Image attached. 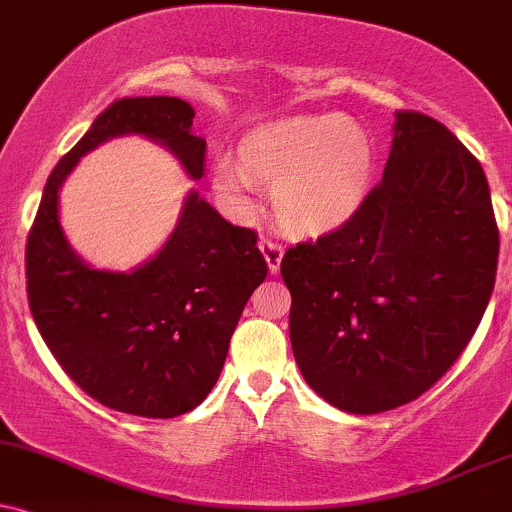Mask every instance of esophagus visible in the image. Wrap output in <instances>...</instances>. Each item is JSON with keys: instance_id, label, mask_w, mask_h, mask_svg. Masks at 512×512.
<instances>
[{"instance_id": "1", "label": "esophagus", "mask_w": 512, "mask_h": 512, "mask_svg": "<svg viewBox=\"0 0 512 512\" xmlns=\"http://www.w3.org/2000/svg\"><path fill=\"white\" fill-rule=\"evenodd\" d=\"M258 249H261L263 258H266L270 275H278L280 263H282V254H285V249H282L280 244L270 242V239H261V242H258Z\"/></svg>"}]
</instances>
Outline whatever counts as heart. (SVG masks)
Listing matches in <instances>:
<instances>
[{"mask_svg":"<svg viewBox=\"0 0 512 512\" xmlns=\"http://www.w3.org/2000/svg\"><path fill=\"white\" fill-rule=\"evenodd\" d=\"M239 161L215 160L213 184L222 196L249 206L251 179L273 186V210L287 230L323 234L345 225L364 203L374 143L345 114L292 117L244 136Z\"/></svg>","mask_w":512,"mask_h":512,"instance_id":"1","label":"heart"}]
</instances>
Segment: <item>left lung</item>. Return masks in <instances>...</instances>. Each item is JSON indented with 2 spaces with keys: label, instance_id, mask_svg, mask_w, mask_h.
<instances>
[{
  "label": "left lung",
  "instance_id": "obj_1",
  "mask_svg": "<svg viewBox=\"0 0 512 512\" xmlns=\"http://www.w3.org/2000/svg\"><path fill=\"white\" fill-rule=\"evenodd\" d=\"M496 263L482 165L441 122L395 112L381 184L340 230L280 263L304 381L350 414L417 400L472 340Z\"/></svg>",
  "mask_w": 512,
  "mask_h": 512
}]
</instances>
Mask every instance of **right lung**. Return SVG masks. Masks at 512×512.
Segmentation results:
<instances>
[{"label": "right lung", "instance_id": "obj_1", "mask_svg": "<svg viewBox=\"0 0 512 512\" xmlns=\"http://www.w3.org/2000/svg\"><path fill=\"white\" fill-rule=\"evenodd\" d=\"M182 98H124L95 117L57 162L26 246L28 302L59 366L110 410L172 419L206 400L230 338L268 266L256 232L227 222L191 189L158 254L119 273L83 261L59 220V191L78 160L110 138L143 136L203 177L206 141Z\"/></svg>", "mask_w": 512, "mask_h": 512}]
</instances>
